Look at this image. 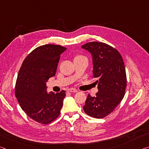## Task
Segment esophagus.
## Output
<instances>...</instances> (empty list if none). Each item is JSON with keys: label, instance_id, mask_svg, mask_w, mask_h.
I'll return each mask as SVG.
<instances>
[{"label": "esophagus", "instance_id": "obj_1", "mask_svg": "<svg viewBox=\"0 0 149 149\" xmlns=\"http://www.w3.org/2000/svg\"><path fill=\"white\" fill-rule=\"evenodd\" d=\"M68 92H70V93H77V91L76 89H74V88H71V89H70L68 90Z\"/></svg>", "mask_w": 149, "mask_h": 149}]
</instances>
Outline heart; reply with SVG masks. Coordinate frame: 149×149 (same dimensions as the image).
<instances>
[{"instance_id": "1", "label": "heart", "mask_w": 149, "mask_h": 149, "mask_svg": "<svg viewBox=\"0 0 149 149\" xmlns=\"http://www.w3.org/2000/svg\"><path fill=\"white\" fill-rule=\"evenodd\" d=\"M83 58V56H77L75 57V58Z\"/></svg>"}]
</instances>
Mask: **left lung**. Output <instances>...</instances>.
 <instances>
[{
  "label": "left lung",
  "instance_id": "left-lung-1",
  "mask_svg": "<svg viewBox=\"0 0 149 149\" xmlns=\"http://www.w3.org/2000/svg\"><path fill=\"white\" fill-rule=\"evenodd\" d=\"M81 48L91 54L93 77L97 79L99 90L95 97L88 95L83 108L90 116L104 118L124 97L127 84L124 63L119 52L106 43L90 42Z\"/></svg>",
  "mask_w": 149,
  "mask_h": 149
}]
</instances>
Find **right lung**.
Masks as SVG:
<instances>
[{
    "instance_id": "1",
    "label": "right lung",
    "mask_w": 149,
    "mask_h": 149,
    "mask_svg": "<svg viewBox=\"0 0 149 149\" xmlns=\"http://www.w3.org/2000/svg\"><path fill=\"white\" fill-rule=\"evenodd\" d=\"M66 49L60 45H42L33 50L22 63L15 95L22 110L35 122L47 124L60 115L65 91L47 93L46 84L55 75L60 54Z\"/></svg>"
}]
</instances>
